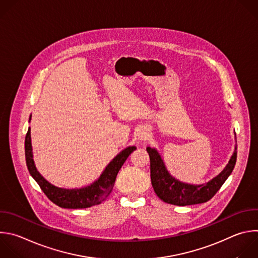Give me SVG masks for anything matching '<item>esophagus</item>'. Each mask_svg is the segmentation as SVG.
I'll list each match as a JSON object with an SVG mask.
<instances>
[{
	"label": "esophagus",
	"mask_w": 258,
	"mask_h": 258,
	"mask_svg": "<svg viewBox=\"0 0 258 258\" xmlns=\"http://www.w3.org/2000/svg\"><path fill=\"white\" fill-rule=\"evenodd\" d=\"M150 136V132L146 128V127H141L138 133H137V137L139 140H147Z\"/></svg>",
	"instance_id": "34e87169"
}]
</instances>
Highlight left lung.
<instances>
[{
	"label": "left lung",
	"mask_w": 258,
	"mask_h": 258,
	"mask_svg": "<svg viewBox=\"0 0 258 258\" xmlns=\"http://www.w3.org/2000/svg\"><path fill=\"white\" fill-rule=\"evenodd\" d=\"M147 152L150 156L152 186L157 197L170 205L190 206L210 201L230 176L236 164L237 144L226 167L217 176L203 184H191L178 180L170 174L157 149L147 147Z\"/></svg>",
	"instance_id": "1"
}]
</instances>
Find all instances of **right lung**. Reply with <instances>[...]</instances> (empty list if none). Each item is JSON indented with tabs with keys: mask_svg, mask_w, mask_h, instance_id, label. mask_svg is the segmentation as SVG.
<instances>
[{
	"mask_svg": "<svg viewBox=\"0 0 258 258\" xmlns=\"http://www.w3.org/2000/svg\"><path fill=\"white\" fill-rule=\"evenodd\" d=\"M30 120L31 115L29 122ZM136 149V146H128L120 151L108 163L100 176L91 184L77 188H63L51 184L38 172L33 160L30 127L25 137V159L30 175L38 183L45 196L53 204L63 209H85L103 202L113 188L119 169Z\"/></svg>",
	"mask_w": 258,
	"mask_h": 258,
	"instance_id": "right-lung-1",
	"label": "right lung"
}]
</instances>
